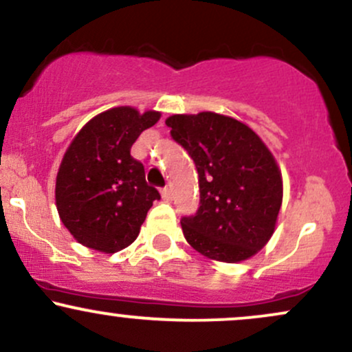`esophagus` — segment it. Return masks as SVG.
<instances>
[{"mask_svg": "<svg viewBox=\"0 0 352 352\" xmlns=\"http://www.w3.org/2000/svg\"><path fill=\"white\" fill-rule=\"evenodd\" d=\"M162 199H164L165 201H170V200H172V188H170V187L162 188Z\"/></svg>", "mask_w": 352, "mask_h": 352, "instance_id": "34e87169", "label": "esophagus"}]
</instances>
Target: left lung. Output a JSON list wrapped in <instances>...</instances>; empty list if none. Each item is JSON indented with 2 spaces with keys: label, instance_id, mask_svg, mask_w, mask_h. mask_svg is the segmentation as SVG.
Masks as SVG:
<instances>
[{
  "label": "left lung",
  "instance_id": "8db88e82",
  "mask_svg": "<svg viewBox=\"0 0 352 352\" xmlns=\"http://www.w3.org/2000/svg\"><path fill=\"white\" fill-rule=\"evenodd\" d=\"M165 124L199 172L200 207L180 220L185 240L212 260H248L268 243L281 208L272 152L248 125L215 112L177 114Z\"/></svg>",
  "mask_w": 352,
  "mask_h": 352
}]
</instances>
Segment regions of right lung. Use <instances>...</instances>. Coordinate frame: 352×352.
<instances>
[{
	"mask_svg": "<svg viewBox=\"0 0 352 352\" xmlns=\"http://www.w3.org/2000/svg\"><path fill=\"white\" fill-rule=\"evenodd\" d=\"M160 112L114 107L79 131L56 177V207L71 235L92 250L116 253L135 240L159 190L145 182L131 147Z\"/></svg>",
	"mask_w": 352,
	"mask_h": 352,
	"instance_id": "right-lung-1",
	"label": "right lung"
}]
</instances>
